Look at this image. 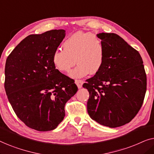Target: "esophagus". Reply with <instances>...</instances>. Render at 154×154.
I'll list each match as a JSON object with an SVG mask.
<instances>
[{"label":"esophagus","instance_id":"34e87169","mask_svg":"<svg viewBox=\"0 0 154 154\" xmlns=\"http://www.w3.org/2000/svg\"><path fill=\"white\" fill-rule=\"evenodd\" d=\"M75 83L76 84L78 88H81L82 86H83V80L76 79V80H75Z\"/></svg>","mask_w":154,"mask_h":154}]
</instances>
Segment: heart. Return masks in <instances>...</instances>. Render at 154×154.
<instances>
[{"instance_id": "heart-1", "label": "heart", "mask_w": 154, "mask_h": 154, "mask_svg": "<svg viewBox=\"0 0 154 154\" xmlns=\"http://www.w3.org/2000/svg\"><path fill=\"white\" fill-rule=\"evenodd\" d=\"M62 48L63 50L54 52L52 64L61 72L67 73L76 62L77 66L69 74L72 78L83 77L89 73L95 74L104 64V43L91 33L78 31L73 33L63 43Z\"/></svg>"}]
</instances>
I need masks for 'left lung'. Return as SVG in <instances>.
Instances as JSON below:
<instances>
[{"label":"left lung","instance_id":"8db88e82","mask_svg":"<svg viewBox=\"0 0 154 154\" xmlns=\"http://www.w3.org/2000/svg\"><path fill=\"white\" fill-rule=\"evenodd\" d=\"M104 43V62L83 87L90 97L88 114L100 125L117 128L134 119L142 106L146 91V75L138 51L119 35H97Z\"/></svg>","mask_w":154,"mask_h":154}]
</instances>
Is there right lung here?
Here are the masks:
<instances>
[{
  "label": "right lung",
  "mask_w": 154,
  "mask_h": 154,
  "mask_svg": "<svg viewBox=\"0 0 154 154\" xmlns=\"http://www.w3.org/2000/svg\"><path fill=\"white\" fill-rule=\"evenodd\" d=\"M64 37L63 29L29 35L6 60L8 100L19 119L38 131L57 127L65 116V104L78 90L74 80L60 72L52 62Z\"/></svg>",
  "instance_id": "add662e5"
}]
</instances>
